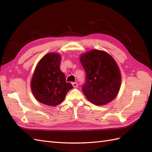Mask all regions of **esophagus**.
<instances>
[{"instance_id":"obj_1","label":"esophagus","mask_w":152,"mask_h":152,"mask_svg":"<svg viewBox=\"0 0 152 152\" xmlns=\"http://www.w3.org/2000/svg\"><path fill=\"white\" fill-rule=\"evenodd\" d=\"M72 86L74 87V88H77V87H78V83L77 82H72Z\"/></svg>"}]
</instances>
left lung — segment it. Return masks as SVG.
Masks as SVG:
<instances>
[{
	"label": "left lung",
	"instance_id": "8db88e82",
	"mask_svg": "<svg viewBox=\"0 0 152 152\" xmlns=\"http://www.w3.org/2000/svg\"><path fill=\"white\" fill-rule=\"evenodd\" d=\"M86 72L82 91L89 101L103 105L112 101L119 92L121 74L115 60L104 51L93 50L82 55Z\"/></svg>",
	"mask_w": 152,
	"mask_h": 152
}]
</instances>
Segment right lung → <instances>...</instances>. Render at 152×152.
<instances>
[{
	"label": "right lung",
	"mask_w": 152,
	"mask_h": 152,
	"mask_svg": "<svg viewBox=\"0 0 152 152\" xmlns=\"http://www.w3.org/2000/svg\"><path fill=\"white\" fill-rule=\"evenodd\" d=\"M61 56L51 53L46 55L35 69L31 80V90L38 101L55 106L62 102L67 92L73 87L66 82L60 70Z\"/></svg>",
	"instance_id": "add662e5"
}]
</instances>
